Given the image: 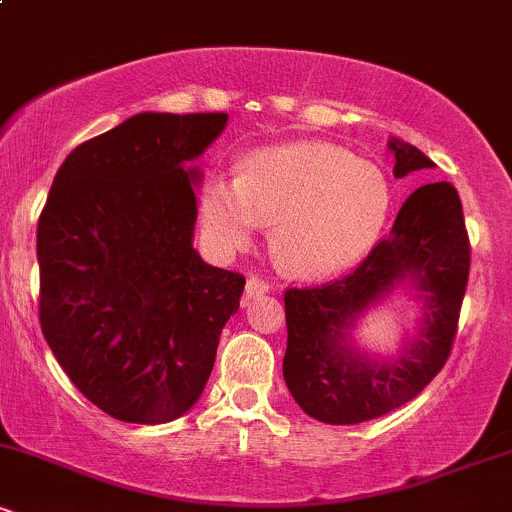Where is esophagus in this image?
Here are the masks:
<instances>
[{
    "label": "esophagus",
    "instance_id": "1",
    "mask_svg": "<svg viewBox=\"0 0 512 512\" xmlns=\"http://www.w3.org/2000/svg\"><path fill=\"white\" fill-rule=\"evenodd\" d=\"M269 291V281L260 279V276H250L248 284H245V298H255L262 296V293Z\"/></svg>",
    "mask_w": 512,
    "mask_h": 512
}]
</instances>
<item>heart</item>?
<instances>
[{"mask_svg": "<svg viewBox=\"0 0 512 512\" xmlns=\"http://www.w3.org/2000/svg\"><path fill=\"white\" fill-rule=\"evenodd\" d=\"M390 204V182L375 163L342 146L303 142L252 151L238 178H209L202 221L223 252L245 248L262 221H274L269 243L281 269L322 279L373 248Z\"/></svg>", "mask_w": 512, "mask_h": 512, "instance_id": "1", "label": "heart"}]
</instances>
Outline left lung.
Instances as JSON below:
<instances>
[{"mask_svg":"<svg viewBox=\"0 0 512 512\" xmlns=\"http://www.w3.org/2000/svg\"><path fill=\"white\" fill-rule=\"evenodd\" d=\"M395 178L436 163L416 146L390 139ZM462 202L450 182L411 192L390 236L351 274L322 286L286 289L284 380L305 414L322 424H361L419 395L448 361L469 279ZM402 280L425 293L420 339L397 359H368L348 344L353 320Z\"/></svg>","mask_w":512,"mask_h":512,"instance_id":"8db88e82","label":"left lung"}]
</instances>
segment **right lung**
I'll return each instance as SVG.
<instances>
[{
    "instance_id": "obj_1",
    "label": "right lung",
    "mask_w": 512,
    "mask_h": 512,
    "mask_svg": "<svg viewBox=\"0 0 512 512\" xmlns=\"http://www.w3.org/2000/svg\"><path fill=\"white\" fill-rule=\"evenodd\" d=\"M226 113H139L64 158L38 219L40 327L76 390L125 424L202 395L245 276L192 248L197 170Z\"/></svg>"
}]
</instances>
